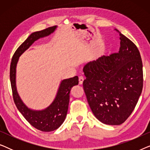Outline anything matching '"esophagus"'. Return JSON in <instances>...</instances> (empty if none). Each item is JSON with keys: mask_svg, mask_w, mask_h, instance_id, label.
<instances>
[{"mask_svg": "<svg viewBox=\"0 0 150 150\" xmlns=\"http://www.w3.org/2000/svg\"><path fill=\"white\" fill-rule=\"evenodd\" d=\"M84 81V76H79V84H83Z\"/></svg>", "mask_w": 150, "mask_h": 150, "instance_id": "34e87169", "label": "esophagus"}]
</instances>
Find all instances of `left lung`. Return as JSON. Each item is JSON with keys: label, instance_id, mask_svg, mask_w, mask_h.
Instances as JSON below:
<instances>
[{"label": "left lung", "instance_id": "obj_1", "mask_svg": "<svg viewBox=\"0 0 150 150\" xmlns=\"http://www.w3.org/2000/svg\"><path fill=\"white\" fill-rule=\"evenodd\" d=\"M120 36L117 52L85 65L83 89L93 113L100 122L120 125L129 117L143 89V63L134 43Z\"/></svg>", "mask_w": 150, "mask_h": 150}]
</instances>
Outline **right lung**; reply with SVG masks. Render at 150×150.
I'll return each mask as SVG.
<instances>
[{
    "label": "right lung",
    "mask_w": 150,
    "mask_h": 150,
    "mask_svg": "<svg viewBox=\"0 0 150 150\" xmlns=\"http://www.w3.org/2000/svg\"><path fill=\"white\" fill-rule=\"evenodd\" d=\"M56 28L57 26H51L30 34L16 50L12 57L10 65V81L13 101L16 107L31 126L43 132H51L57 130L64 122L68 110L70 90L73 86L79 84V77L76 76L70 79L63 80L52 103L44 110H33L28 108L22 102L17 92L16 86V65L20 56L24 51L38 39L52 33Z\"/></svg>",
    "instance_id": "1"
}]
</instances>
